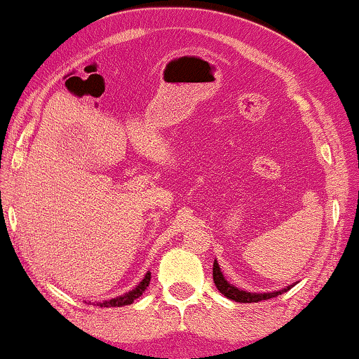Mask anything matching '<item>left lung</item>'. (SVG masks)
Returning <instances> with one entry per match:
<instances>
[{"label":"left lung","instance_id":"1","mask_svg":"<svg viewBox=\"0 0 359 359\" xmlns=\"http://www.w3.org/2000/svg\"><path fill=\"white\" fill-rule=\"evenodd\" d=\"M213 283H215V287L219 288V292L224 294V297L230 298V300H233V302H238V303H258L262 300H269V298L278 297V294L287 292V290L293 287V285H292V287L283 288V290H280V292H273V293L243 292V290H238L237 287L230 285L229 281L224 278V275H222V271H220L219 263H217V262H213Z\"/></svg>","mask_w":359,"mask_h":359}]
</instances>
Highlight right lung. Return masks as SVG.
<instances>
[{
	"label": "right lung",
	"instance_id": "add662e5",
	"mask_svg": "<svg viewBox=\"0 0 359 359\" xmlns=\"http://www.w3.org/2000/svg\"><path fill=\"white\" fill-rule=\"evenodd\" d=\"M149 281H151V273H146L144 276V280L140 281V283L135 287L133 292L122 294V297H117L114 300H107V302H102V303H97V306H104V308H112V306H124V305H130V303H134V300H137V298L146 292L147 287H149Z\"/></svg>",
	"mask_w": 359,
	"mask_h": 359
}]
</instances>
